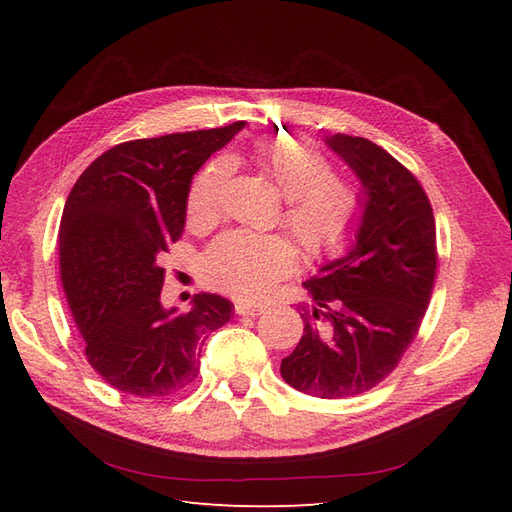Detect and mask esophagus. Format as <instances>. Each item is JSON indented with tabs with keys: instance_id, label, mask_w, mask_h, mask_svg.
I'll return each mask as SVG.
<instances>
[{
	"instance_id": "34e87169",
	"label": "esophagus",
	"mask_w": 512,
	"mask_h": 512,
	"mask_svg": "<svg viewBox=\"0 0 512 512\" xmlns=\"http://www.w3.org/2000/svg\"><path fill=\"white\" fill-rule=\"evenodd\" d=\"M235 312H237L239 316H258V314L262 312V309L256 307V305H250V303L237 301V303H235Z\"/></svg>"
}]
</instances>
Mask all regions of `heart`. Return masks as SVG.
Here are the masks:
<instances>
[{
    "label": "heart",
    "instance_id": "obj_1",
    "mask_svg": "<svg viewBox=\"0 0 512 512\" xmlns=\"http://www.w3.org/2000/svg\"><path fill=\"white\" fill-rule=\"evenodd\" d=\"M256 166L286 198L282 224L309 258L342 250L363 211L356 185L333 175V164L299 138L265 141L256 147ZM230 179V162L215 158L198 170L188 190V222L205 228L220 218ZM294 247L282 235L230 230L203 256L207 282L245 301H260L294 265Z\"/></svg>",
    "mask_w": 512,
    "mask_h": 512
}]
</instances>
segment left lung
<instances>
[{"label": "left lung", "mask_w": 512, "mask_h": 512, "mask_svg": "<svg viewBox=\"0 0 512 512\" xmlns=\"http://www.w3.org/2000/svg\"><path fill=\"white\" fill-rule=\"evenodd\" d=\"M363 185V211L344 256L303 282V337L282 359L301 393L339 399L374 389L416 337L438 269L436 220L410 170L361 136L324 138Z\"/></svg>", "instance_id": "1"}]
</instances>
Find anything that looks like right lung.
Masks as SVG:
<instances>
[{
	"instance_id": "right-lung-1",
	"label": "right lung",
	"mask_w": 512,
	"mask_h": 512,
	"mask_svg": "<svg viewBox=\"0 0 512 512\" xmlns=\"http://www.w3.org/2000/svg\"><path fill=\"white\" fill-rule=\"evenodd\" d=\"M224 128L138 138L91 162L68 194L59 226L61 284L85 356L102 380L136 397L177 395L196 380L203 337L232 305L194 294L190 312L160 301L162 260L185 226L196 170L232 141Z\"/></svg>"
}]
</instances>
